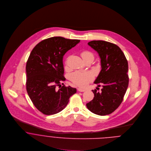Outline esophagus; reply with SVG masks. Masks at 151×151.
I'll return each mask as SVG.
<instances>
[{
	"instance_id": "esophagus-1",
	"label": "esophagus",
	"mask_w": 151,
	"mask_h": 151,
	"mask_svg": "<svg viewBox=\"0 0 151 151\" xmlns=\"http://www.w3.org/2000/svg\"><path fill=\"white\" fill-rule=\"evenodd\" d=\"M77 91L79 92H84L86 91V89H82V88H77Z\"/></svg>"
}]
</instances>
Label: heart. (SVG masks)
Returning a JSON list of instances; mask_svg holds the SVG:
<instances>
[{"instance_id":"obj_1","label":"heart","mask_w":151,"mask_h":151,"mask_svg":"<svg viewBox=\"0 0 151 151\" xmlns=\"http://www.w3.org/2000/svg\"><path fill=\"white\" fill-rule=\"evenodd\" d=\"M83 59H85L88 57H92L93 56L92 53L88 51H84L81 53ZM71 80L76 85L80 86H84L92 79V76L88 73H81L76 71L73 73L70 76Z\"/></svg>"}]
</instances>
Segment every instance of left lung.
Returning <instances> with one entry per match:
<instances>
[{
  "mask_svg": "<svg viewBox=\"0 0 151 151\" xmlns=\"http://www.w3.org/2000/svg\"><path fill=\"white\" fill-rule=\"evenodd\" d=\"M88 44L101 58L102 69L94 83L101 84L102 88L101 92L92 90L93 99L86 107L98 115L109 114L120 105L128 88V62L121 49L114 43L92 41Z\"/></svg>",
  "mask_w": 151,
  "mask_h": 151,
  "instance_id": "left-lung-1",
  "label": "left lung"
}]
</instances>
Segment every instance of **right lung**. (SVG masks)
<instances>
[{
	"instance_id": "right-lung-1",
	"label": "right lung",
	"mask_w": 151,
	"mask_h": 151,
	"mask_svg": "<svg viewBox=\"0 0 151 151\" xmlns=\"http://www.w3.org/2000/svg\"><path fill=\"white\" fill-rule=\"evenodd\" d=\"M80 41L61 37L49 38L38 43L29 55L26 65V89L34 105L44 114L62 111L77 92L76 88L61 84L65 80L63 56Z\"/></svg>"
}]
</instances>
